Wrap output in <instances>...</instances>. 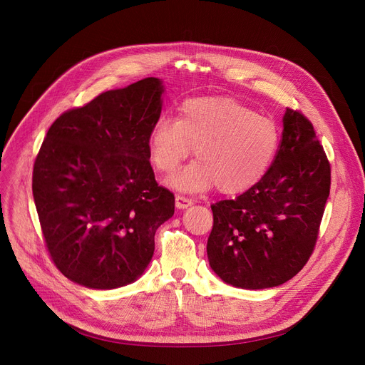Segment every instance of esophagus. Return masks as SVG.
<instances>
[{
    "label": "esophagus",
    "mask_w": 365,
    "mask_h": 365,
    "mask_svg": "<svg viewBox=\"0 0 365 365\" xmlns=\"http://www.w3.org/2000/svg\"><path fill=\"white\" fill-rule=\"evenodd\" d=\"M194 201L185 197V195H176V207L178 208H187L189 205H192Z\"/></svg>",
    "instance_id": "1"
}]
</instances>
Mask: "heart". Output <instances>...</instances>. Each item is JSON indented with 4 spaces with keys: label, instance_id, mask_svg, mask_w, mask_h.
Instances as JSON below:
<instances>
[{
    "label": "heart",
    "instance_id": "obj_1",
    "mask_svg": "<svg viewBox=\"0 0 365 365\" xmlns=\"http://www.w3.org/2000/svg\"><path fill=\"white\" fill-rule=\"evenodd\" d=\"M197 160L168 179L183 192L216 186L237 195L255 187L269 171L279 149L278 125L245 105L208 96L183 102L178 118L161 115L149 130L152 165L171 175L192 153Z\"/></svg>",
    "mask_w": 365,
    "mask_h": 365
}]
</instances>
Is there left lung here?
Instances as JSON below:
<instances>
[{
	"label": "left lung",
	"mask_w": 365,
	"mask_h": 365,
	"mask_svg": "<svg viewBox=\"0 0 365 365\" xmlns=\"http://www.w3.org/2000/svg\"><path fill=\"white\" fill-rule=\"evenodd\" d=\"M277 157L266 176L235 200L212 205V269L247 290L292 279L309 260L330 195L331 168L312 123L287 108Z\"/></svg>",
	"instance_id": "1"
}]
</instances>
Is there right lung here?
<instances>
[{"label":"right lung","mask_w":365,"mask_h":365,"mask_svg":"<svg viewBox=\"0 0 365 365\" xmlns=\"http://www.w3.org/2000/svg\"><path fill=\"white\" fill-rule=\"evenodd\" d=\"M163 86L145 78L63 112L34 163L32 194L48 255L71 281L109 290L136 281L175 195L157 183L149 130Z\"/></svg>","instance_id":"add662e5"}]
</instances>
